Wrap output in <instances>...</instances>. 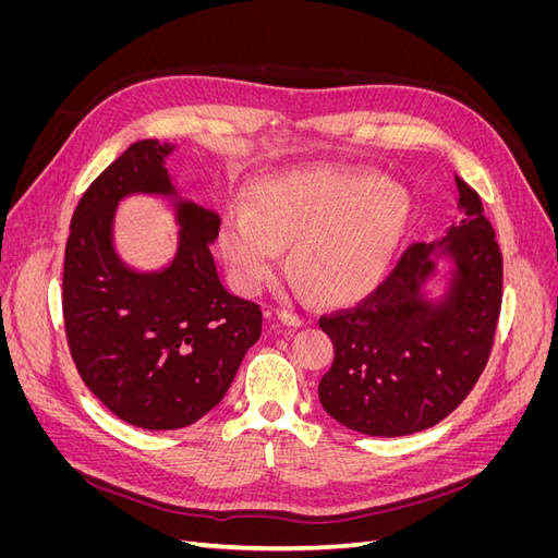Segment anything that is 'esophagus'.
<instances>
[{
  "label": "esophagus",
  "instance_id": "obj_1",
  "mask_svg": "<svg viewBox=\"0 0 558 558\" xmlns=\"http://www.w3.org/2000/svg\"><path fill=\"white\" fill-rule=\"evenodd\" d=\"M267 324L269 326H289V328H300L305 320H302V316L293 314V312H267Z\"/></svg>",
  "mask_w": 558,
  "mask_h": 558
}]
</instances>
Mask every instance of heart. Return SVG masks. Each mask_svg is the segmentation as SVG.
Segmentation results:
<instances>
[{
    "label": "heart",
    "mask_w": 558,
    "mask_h": 558,
    "mask_svg": "<svg viewBox=\"0 0 558 558\" xmlns=\"http://www.w3.org/2000/svg\"><path fill=\"white\" fill-rule=\"evenodd\" d=\"M410 221V197L375 172L314 170L267 179L251 207L232 205L218 244L232 281L258 293L291 248V272L328 300H351L384 277Z\"/></svg>",
    "instance_id": "1"
}]
</instances>
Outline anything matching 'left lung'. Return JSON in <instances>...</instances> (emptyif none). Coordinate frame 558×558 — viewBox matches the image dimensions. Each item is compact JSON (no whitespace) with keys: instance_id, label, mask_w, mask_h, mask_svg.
I'll list each match as a JSON object with an SVG mask.
<instances>
[{"instance_id":"1","label":"left lung","mask_w":558,"mask_h":558,"mask_svg":"<svg viewBox=\"0 0 558 558\" xmlns=\"http://www.w3.org/2000/svg\"><path fill=\"white\" fill-rule=\"evenodd\" d=\"M456 185L463 211L442 240L410 246L373 295L318 320L335 347L318 400L351 430L400 437L430 428L486 365L502 256L480 195L461 179Z\"/></svg>"}]
</instances>
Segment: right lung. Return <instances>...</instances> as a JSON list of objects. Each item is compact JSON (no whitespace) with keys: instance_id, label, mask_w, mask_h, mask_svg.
Here are the masks:
<instances>
[{"instance_id":"right-lung-1","label":"right lung","mask_w":558,"mask_h":558,"mask_svg":"<svg viewBox=\"0 0 558 558\" xmlns=\"http://www.w3.org/2000/svg\"><path fill=\"white\" fill-rule=\"evenodd\" d=\"M174 148L142 140L113 160L81 197L64 251L62 312L78 375L144 430H177L211 412L263 330L260 307L218 277L209 246L221 216L183 197L167 172ZM128 196H160L175 214L178 248L160 268H134L114 246Z\"/></svg>"}]
</instances>
